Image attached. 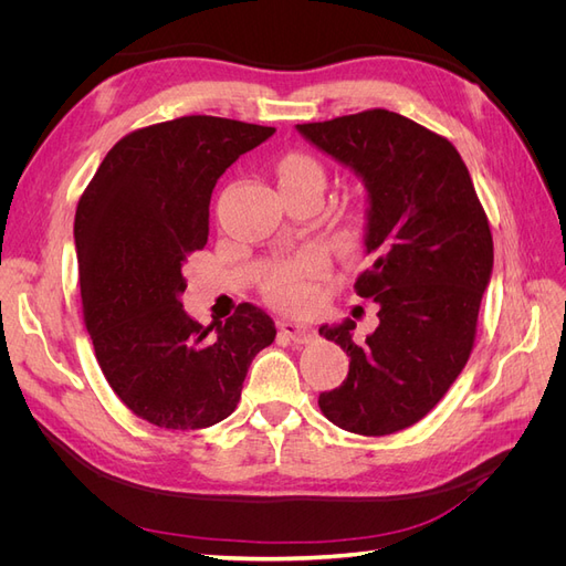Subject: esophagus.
Instances as JSON below:
<instances>
[{"label": "esophagus", "mask_w": 566, "mask_h": 566, "mask_svg": "<svg viewBox=\"0 0 566 566\" xmlns=\"http://www.w3.org/2000/svg\"><path fill=\"white\" fill-rule=\"evenodd\" d=\"M279 331L281 335H285L287 339L297 342V345H304V342H310L314 337V328L306 323H297V321H281L279 323Z\"/></svg>", "instance_id": "1"}]
</instances>
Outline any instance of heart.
Returning a JSON list of instances; mask_svg holds the SVG:
<instances>
[{"label":"heart","instance_id":"heart-1","mask_svg":"<svg viewBox=\"0 0 566 566\" xmlns=\"http://www.w3.org/2000/svg\"><path fill=\"white\" fill-rule=\"evenodd\" d=\"M279 181L283 184H316L323 188V169L310 156H287L279 165ZM328 271V260L318 250H306L297 254L295 260L281 264L271 273L266 281V297L279 306V310L304 314L314 310L318 290L316 281H321Z\"/></svg>","mask_w":566,"mask_h":566}]
</instances>
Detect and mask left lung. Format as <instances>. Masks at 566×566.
<instances>
[{
    "instance_id": "1",
    "label": "left lung",
    "mask_w": 566,
    "mask_h": 566,
    "mask_svg": "<svg viewBox=\"0 0 566 566\" xmlns=\"http://www.w3.org/2000/svg\"><path fill=\"white\" fill-rule=\"evenodd\" d=\"M297 132L366 186L364 248L373 264L356 295L380 306L364 345L356 323L321 325L347 352V380L321 391L342 430L385 437L422 420L465 368L479 304L493 271V238L460 153L443 136L385 108Z\"/></svg>"
}]
</instances>
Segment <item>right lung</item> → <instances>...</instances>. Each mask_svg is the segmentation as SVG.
<instances>
[{
	"label": "right lung",
	"mask_w": 566,
	"mask_h": 566,
	"mask_svg": "<svg viewBox=\"0 0 566 566\" xmlns=\"http://www.w3.org/2000/svg\"><path fill=\"white\" fill-rule=\"evenodd\" d=\"M273 132L212 115L136 129L77 202L80 295L96 361L132 413L165 430L229 418L252 358L276 337L250 302L208 328L181 304L186 256L208 243L217 179Z\"/></svg>",
	"instance_id": "add662e5"
}]
</instances>
